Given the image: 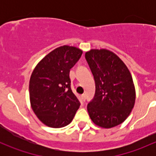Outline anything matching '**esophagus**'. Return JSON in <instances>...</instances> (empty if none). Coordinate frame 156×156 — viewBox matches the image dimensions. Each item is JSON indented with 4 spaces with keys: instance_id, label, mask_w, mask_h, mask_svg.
Returning <instances> with one entry per match:
<instances>
[{
    "instance_id": "34e87169",
    "label": "esophagus",
    "mask_w": 156,
    "mask_h": 156,
    "mask_svg": "<svg viewBox=\"0 0 156 156\" xmlns=\"http://www.w3.org/2000/svg\"><path fill=\"white\" fill-rule=\"evenodd\" d=\"M81 100H82V101L83 102H84L85 101V95H84V94H82V95L81 96Z\"/></svg>"
}]
</instances>
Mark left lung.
I'll return each instance as SVG.
<instances>
[{
  "instance_id": "8db88e82",
  "label": "left lung",
  "mask_w": 156,
  "mask_h": 156,
  "mask_svg": "<svg viewBox=\"0 0 156 156\" xmlns=\"http://www.w3.org/2000/svg\"><path fill=\"white\" fill-rule=\"evenodd\" d=\"M85 58L96 85L94 99L87 105L90 118L103 128L117 126L128 117L135 103L130 71L115 53L106 49H92Z\"/></svg>"
}]
</instances>
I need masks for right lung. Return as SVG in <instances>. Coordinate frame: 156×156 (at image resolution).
<instances>
[{"label":"right lung","instance_id":"obj_1","mask_svg":"<svg viewBox=\"0 0 156 156\" xmlns=\"http://www.w3.org/2000/svg\"><path fill=\"white\" fill-rule=\"evenodd\" d=\"M82 53L75 47H59L45 56L31 73V108L47 126L59 128L68 125L81 105L71 89L69 72Z\"/></svg>","mask_w":156,"mask_h":156}]
</instances>
